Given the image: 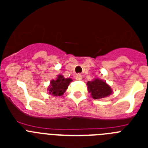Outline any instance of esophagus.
<instances>
[{"mask_svg":"<svg viewBox=\"0 0 148 148\" xmlns=\"http://www.w3.org/2000/svg\"><path fill=\"white\" fill-rule=\"evenodd\" d=\"M82 77L83 76H82V74H79V73H78V74H77L76 75V76H75V79H76V80L80 81L82 79Z\"/></svg>","mask_w":148,"mask_h":148,"instance_id":"esophagus-1","label":"esophagus"}]
</instances>
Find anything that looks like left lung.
<instances>
[{"instance_id":"obj_1","label":"left lung","mask_w":148,"mask_h":148,"mask_svg":"<svg viewBox=\"0 0 148 148\" xmlns=\"http://www.w3.org/2000/svg\"><path fill=\"white\" fill-rule=\"evenodd\" d=\"M87 89L91 96L95 99H103L111 95L113 90L108 84L101 79L95 78L87 83Z\"/></svg>"}]
</instances>
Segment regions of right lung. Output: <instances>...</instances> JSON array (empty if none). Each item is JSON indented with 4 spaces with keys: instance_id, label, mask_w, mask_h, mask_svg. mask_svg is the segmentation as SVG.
<instances>
[{
    "instance_id": "add662e5",
    "label": "right lung",
    "mask_w": 148,
    "mask_h": 148,
    "mask_svg": "<svg viewBox=\"0 0 148 148\" xmlns=\"http://www.w3.org/2000/svg\"><path fill=\"white\" fill-rule=\"evenodd\" d=\"M71 82V78H65L62 75H58L56 80L50 82V85L48 87L49 93L54 96H61L64 93Z\"/></svg>"
}]
</instances>
